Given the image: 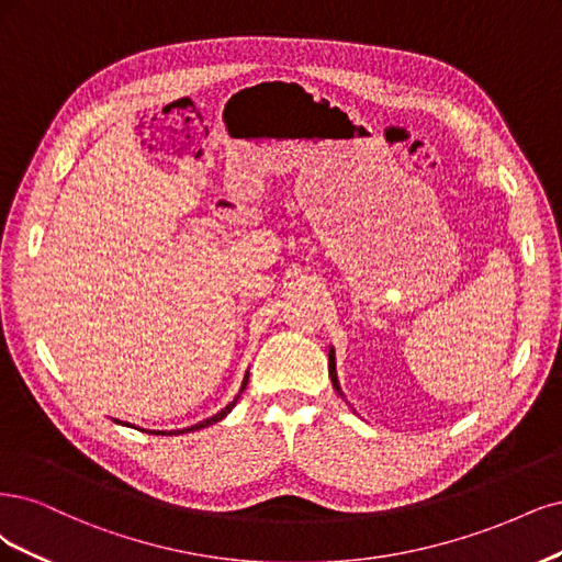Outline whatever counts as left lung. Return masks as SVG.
<instances>
[{
	"instance_id": "1",
	"label": "left lung",
	"mask_w": 562,
	"mask_h": 562,
	"mask_svg": "<svg viewBox=\"0 0 562 562\" xmlns=\"http://www.w3.org/2000/svg\"><path fill=\"white\" fill-rule=\"evenodd\" d=\"M329 375H331V383H334V387L340 392L338 378H336V359H334V350H329Z\"/></svg>"
}]
</instances>
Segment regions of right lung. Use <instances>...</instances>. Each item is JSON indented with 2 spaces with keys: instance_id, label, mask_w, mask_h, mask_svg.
<instances>
[{
  "instance_id": "right-lung-1",
  "label": "right lung",
  "mask_w": 562,
  "mask_h": 562,
  "mask_svg": "<svg viewBox=\"0 0 562 562\" xmlns=\"http://www.w3.org/2000/svg\"><path fill=\"white\" fill-rule=\"evenodd\" d=\"M247 380H249V373H245V380H243V387H240V392H238V396H235V400L224 408V411H220L216 415H212V418H207V420H203V423H198V425H193V427H189V429H177V431H151V434H184V431H193V429H203V427H210V425H214V423H220V420H224L226 418V413H231V408L238 404V400H240V394H243V390L247 387ZM119 423V420H116Z\"/></svg>"
}]
</instances>
